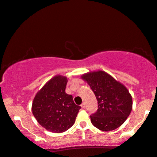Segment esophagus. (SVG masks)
Here are the masks:
<instances>
[{
  "label": "esophagus",
  "instance_id": "esophagus-1",
  "mask_svg": "<svg viewBox=\"0 0 157 157\" xmlns=\"http://www.w3.org/2000/svg\"><path fill=\"white\" fill-rule=\"evenodd\" d=\"M81 107H82V108H85V103H82V105H81Z\"/></svg>",
  "mask_w": 157,
  "mask_h": 157
}]
</instances>
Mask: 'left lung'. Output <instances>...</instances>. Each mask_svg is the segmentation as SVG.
Here are the masks:
<instances>
[{"mask_svg":"<svg viewBox=\"0 0 157 157\" xmlns=\"http://www.w3.org/2000/svg\"><path fill=\"white\" fill-rule=\"evenodd\" d=\"M82 78L98 100L97 111L90 116L93 126L103 131L121 126L132 110V98L126 87L103 71L87 73Z\"/></svg>","mask_w":157,"mask_h":157,"instance_id":"1","label":"left lung"}]
</instances>
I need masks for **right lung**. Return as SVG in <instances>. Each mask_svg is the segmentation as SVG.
Instances as JSON below:
<instances>
[{
	"label": "right lung",
	"instance_id": "add662e5",
	"mask_svg": "<svg viewBox=\"0 0 157 157\" xmlns=\"http://www.w3.org/2000/svg\"><path fill=\"white\" fill-rule=\"evenodd\" d=\"M67 80L55 76L35 96L32 103L33 116L41 126L53 133L68 130L75 124L81 107L73 101L71 95L65 93Z\"/></svg>",
	"mask_w": 157,
	"mask_h": 157
}]
</instances>
